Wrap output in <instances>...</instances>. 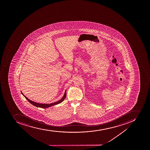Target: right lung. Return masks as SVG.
<instances>
[{"label":"right lung","instance_id":"right-lung-1","mask_svg":"<svg viewBox=\"0 0 150 150\" xmlns=\"http://www.w3.org/2000/svg\"><path fill=\"white\" fill-rule=\"evenodd\" d=\"M21 93L23 96H24V97L27 100L29 101V102H30V103H31L32 105H33L34 106H36V107H38V108H49V107L53 106V105H57V104L61 103L65 99L66 96V90L63 97L62 98V99L60 100L59 101L51 103H48V104H47V103H44V104H42V103H37L33 101H31L28 98H27L25 96H24L23 93H22V92H21Z\"/></svg>","mask_w":150,"mask_h":150}]
</instances>
